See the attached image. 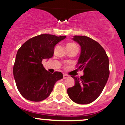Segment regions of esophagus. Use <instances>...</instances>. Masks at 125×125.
Listing matches in <instances>:
<instances>
[{
	"mask_svg": "<svg viewBox=\"0 0 125 125\" xmlns=\"http://www.w3.org/2000/svg\"><path fill=\"white\" fill-rule=\"evenodd\" d=\"M68 75L65 74H63V79H65L68 78Z\"/></svg>",
	"mask_w": 125,
	"mask_h": 125,
	"instance_id": "esophagus-1",
	"label": "esophagus"
}]
</instances>
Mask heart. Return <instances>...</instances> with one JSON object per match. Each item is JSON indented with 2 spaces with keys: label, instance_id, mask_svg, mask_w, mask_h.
Listing matches in <instances>:
<instances>
[{
  "label": "heart",
  "instance_id": "1",
  "mask_svg": "<svg viewBox=\"0 0 125 125\" xmlns=\"http://www.w3.org/2000/svg\"><path fill=\"white\" fill-rule=\"evenodd\" d=\"M74 47H77V46H76L74 43H69V44H68V45L66 46V48H67V49H69V48H74Z\"/></svg>",
  "mask_w": 125,
  "mask_h": 125
}]
</instances>
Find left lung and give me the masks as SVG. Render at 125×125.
Wrapping results in <instances>:
<instances>
[{
  "label": "left lung",
  "mask_w": 125,
  "mask_h": 125,
  "mask_svg": "<svg viewBox=\"0 0 125 125\" xmlns=\"http://www.w3.org/2000/svg\"><path fill=\"white\" fill-rule=\"evenodd\" d=\"M73 40L81 46L78 68L83 70L80 77L74 79L73 87L67 93L73 101L80 104H89L98 98L103 90L109 76V62L106 51L96 41L85 36L73 37Z\"/></svg>",
  "instance_id": "obj_1"
}]
</instances>
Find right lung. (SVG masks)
Instances as JSON below:
<instances>
[{"instance_id":"obj_1","label":"right lung","mask_w":125,"mask_h":125,"mask_svg":"<svg viewBox=\"0 0 125 125\" xmlns=\"http://www.w3.org/2000/svg\"><path fill=\"white\" fill-rule=\"evenodd\" d=\"M65 38L66 36L42 34L29 39L18 49L13 76L24 98L35 102L45 100L55 82L63 78L61 72L52 74L46 70L42 62L52 57L55 45Z\"/></svg>"}]
</instances>
